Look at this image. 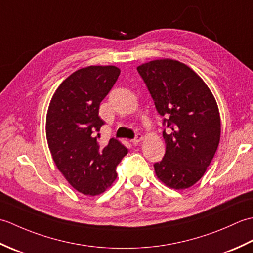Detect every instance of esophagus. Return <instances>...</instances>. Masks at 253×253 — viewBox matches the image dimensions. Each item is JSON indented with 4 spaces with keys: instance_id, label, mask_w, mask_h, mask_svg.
<instances>
[{
    "instance_id": "1",
    "label": "esophagus",
    "mask_w": 253,
    "mask_h": 253,
    "mask_svg": "<svg viewBox=\"0 0 253 253\" xmlns=\"http://www.w3.org/2000/svg\"><path fill=\"white\" fill-rule=\"evenodd\" d=\"M142 139H143V136L141 135V133H137V135L135 136V138H133L132 140H131V142H132L133 144H138L139 142H140V141L142 140Z\"/></svg>"
}]
</instances>
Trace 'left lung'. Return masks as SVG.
<instances>
[{
    "mask_svg": "<svg viewBox=\"0 0 253 253\" xmlns=\"http://www.w3.org/2000/svg\"><path fill=\"white\" fill-rule=\"evenodd\" d=\"M163 116L166 151L154 163L155 174L166 186L186 189L203 176L215 154L221 118L211 91L185 64L155 60L137 67Z\"/></svg>",
    "mask_w": 253,
    "mask_h": 253,
    "instance_id": "left-lung-1",
    "label": "left lung"
}]
</instances>
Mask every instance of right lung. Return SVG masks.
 I'll list each match as a JSON object with an SVG mask.
<instances>
[{"instance_id":"right-lung-1","label":"right lung","mask_w":253,"mask_h":253,"mask_svg":"<svg viewBox=\"0 0 253 253\" xmlns=\"http://www.w3.org/2000/svg\"><path fill=\"white\" fill-rule=\"evenodd\" d=\"M115 66L78 69L60 84L46 114V139L64 177L85 196L104 192L116 179V166L128 150L112 138L99 142L104 121L99 107L120 76Z\"/></svg>"}]
</instances>
